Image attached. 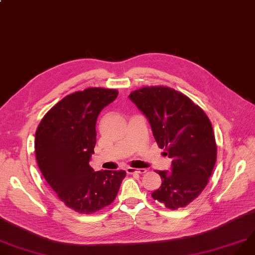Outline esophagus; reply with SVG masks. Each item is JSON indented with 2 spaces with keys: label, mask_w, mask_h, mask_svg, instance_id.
<instances>
[{
  "label": "esophagus",
  "mask_w": 255,
  "mask_h": 255,
  "mask_svg": "<svg viewBox=\"0 0 255 255\" xmlns=\"http://www.w3.org/2000/svg\"><path fill=\"white\" fill-rule=\"evenodd\" d=\"M147 170L144 168H139V169H136V168H132V167H127L126 169V172L128 174H132V173H139V174H143L145 173Z\"/></svg>",
  "instance_id": "34e87169"
}]
</instances>
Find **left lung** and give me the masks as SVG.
<instances>
[{
	"instance_id": "left-lung-1",
	"label": "left lung",
	"mask_w": 255,
	"mask_h": 255,
	"mask_svg": "<svg viewBox=\"0 0 255 255\" xmlns=\"http://www.w3.org/2000/svg\"><path fill=\"white\" fill-rule=\"evenodd\" d=\"M129 99L147 118L158 147L172 159L171 172L156 171L162 186L151 196L171 210L186 207L205 189L216 162L208 117L185 94L169 87L140 88Z\"/></svg>"
}]
</instances>
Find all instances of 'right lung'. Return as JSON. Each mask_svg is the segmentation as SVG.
<instances>
[{
	"label": "right lung",
	"instance_id": "right-lung-1",
	"mask_svg": "<svg viewBox=\"0 0 255 255\" xmlns=\"http://www.w3.org/2000/svg\"><path fill=\"white\" fill-rule=\"evenodd\" d=\"M119 91L87 88L69 94L46 113L35 132V157L59 199L82 214L109 206L124 170L94 171L89 166L97 143V119Z\"/></svg>",
	"mask_w": 255,
	"mask_h": 255
}]
</instances>
